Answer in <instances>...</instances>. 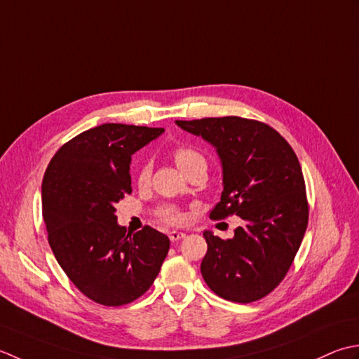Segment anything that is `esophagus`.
I'll return each mask as SVG.
<instances>
[{"label": "esophagus", "instance_id": "esophagus-1", "mask_svg": "<svg viewBox=\"0 0 359 359\" xmlns=\"http://www.w3.org/2000/svg\"><path fill=\"white\" fill-rule=\"evenodd\" d=\"M184 237H186V233H184V232H181V231H172V232L169 233V238H170V241H178V240L184 238Z\"/></svg>", "mask_w": 359, "mask_h": 359}]
</instances>
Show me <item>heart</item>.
Listing matches in <instances>:
<instances>
[{
    "label": "heart",
    "instance_id": "b5f03b06",
    "mask_svg": "<svg viewBox=\"0 0 359 359\" xmlns=\"http://www.w3.org/2000/svg\"><path fill=\"white\" fill-rule=\"evenodd\" d=\"M175 161H177V164L180 169H184L186 165L192 164L194 161H204L203 156L200 155V153H196L195 150H190V149H178L177 151H175ZM150 173H151V165L149 163L142 164L141 167H139L137 170V181L141 182V184H144V182H147L149 178H150ZM159 217L163 218L164 222L167 223H172V224H177V223H181L184 222V214L177 208L173 206H164L159 209Z\"/></svg>",
    "mask_w": 359,
    "mask_h": 359
}]
</instances>
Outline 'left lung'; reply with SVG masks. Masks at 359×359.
Wrapping results in <instances>:
<instances>
[{
  "mask_svg": "<svg viewBox=\"0 0 359 359\" xmlns=\"http://www.w3.org/2000/svg\"><path fill=\"white\" fill-rule=\"evenodd\" d=\"M217 150L223 170L215 220L236 214L243 226L222 240L204 231L201 274L226 301L250 304L269 294L287 274L309 223L305 181L290 144L266 123L226 116L175 121Z\"/></svg>",
  "mask_w": 359,
  "mask_h": 359,
  "instance_id": "obj_1",
  "label": "left lung"
}]
</instances>
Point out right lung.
Returning a JSON list of instances; mask_svg holds the SVG:
<instances>
[{
	"label": "right lung",
	"instance_id": "add662e5",
	"mask_svg": "<svg viewBox=\"0 0 359 359\" xmlns=\"http://www.w3.org/2000/svg\"><path fill=\"white\" fill-rule=\"evenodd\" d=\"M164 128L102 123L62 145L43 177L49 246L69 280L91 301L119 306L155 282L170 240L145 226L127 233L116 203L131 192V155Z\"/></svg>",
	"mask_w": 359,
	"mask_h": 359
}]
</instances>
